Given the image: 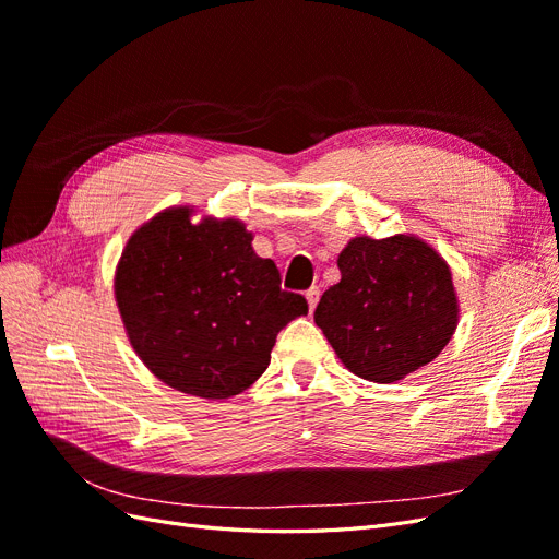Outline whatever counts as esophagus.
Masks as SVG:
<instances>
[{
    "label": "esophagus",
    "instance_id": "esophagus-1",
    "mask_svg": "<svg viewBox=\"0 0 559 559\" xmlns=\"http://www.w3.org/2000/svg\"><path fill=\"white\" fill-rule=\"evenodd\" d=\"M306 298H308V308L314 310L317 302H319V286H312V289L306 292Z\"/></svg>",
    "mask_w": 559,
    "mask_h": 559
}]
</instances>
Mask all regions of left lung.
<instances>
[{
	"mask_svg": "<svg viewBox=\"0 0 559 559\" xmlns=\"http://www.w3.org/2000/svg\"><path fill=\"white\" fill-rule=\"evenodd\" d=\"M341 282L321 296L314 324L349 373L392 384L431 364L460 321L445 259L415 235L352 238L337 253Z\"/></svg>",
	"mask_w": 559,
	"mask_h": 559,
	"instance_id": "8db88e82",
	"label": "left lung"
}]
</instances>
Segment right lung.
Instances as JSON below:
<instances>
[{
	"label": "right lung",
	"mask_w": 559,
	"mask_h": 559,
	"mask_svg": "<svg viewBox=\"0 0 559 559\" xmlns=\"http://www.w3.org/2000/svg\"><path fill=\"white\" fill-rule=\"evenodd\" d=\"M191 216V207H167L130 235L114 296L151 373L218 401L263 376L277 333L308 314V302L280 289L277 265L257 257L240 218Z\"/></svg>",
	"instance_id": "obj_1"
}]
</instances>
